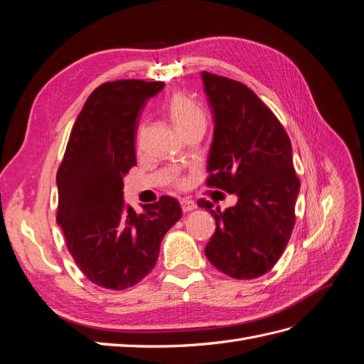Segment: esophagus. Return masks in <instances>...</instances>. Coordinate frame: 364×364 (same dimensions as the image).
I'll use <instances>...</instances> for the list:
<instances>
[{"label": "esophagus", "instance_id": "1", "mask_svg": "<svg viewBox=\"0 0 364 364\" xmlns=\"http://www.w3.org/2000/svg\"><path fill=\"white\" fill-rule=\"evenodd\" d=\"M181 206H182V211L183 213H190V211H193V209L197 208L196 202L191 200V199H182L181 200Z\"/></svg>", "mask_w": 364, "mask_h": 364}]
</instances>
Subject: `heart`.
<instances>
[{
  "instance_id": "obj_1",
  "label": "heart",
  "mask_w": 364,
  "mask_h": 364,
  "mask_svg": "<svg viewBox=\"0 0 364 364\" xmlns=\"http://www.w3.org/2000/svg\"><path fill=\"white\" fill-rule=\"evenodd\" d=\"M165 109H167V114L171 119L173 126L178 129L181 134L183 130L190 129L196 124H202L206 121L205 112L202 106L193 100L191 97L185 95L182 92L174 94L168 98L167 105H165ZM183 179H178V185H183Z\"/></svg>"
}]
</instances>
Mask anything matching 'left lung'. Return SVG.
Returning a JSON list of instances; mask_svg holds the SVG:
<instances>
[{
  "mask_svg": "<svg viewBox=\"0 0 364 364\" xmlns=\"http://www.w3.org/2000/svg\"><path fill=\"white\" fill-rule=\"evenodd\" d=\"M214 117L206 185L235 194L222 213L205 199L215 232L205 255L235 279H253L273 269L289 245L301 182L293 167L291 142L279 119L243 83L202 73Z\"/></svg>",
  "mask_w": 364,
  "mask_h": 364,
  "instance_id": "left-lung-1",
  "label": "left lung"
}]
</instances>
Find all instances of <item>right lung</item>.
<instances>
[{
  "label": "right lung",
  "mask_w": 364,
  "mask_h": 364,
  "mask_svg": "<svg viewBox=\"0 0 364 364\" xmlns=\"http://www.w3.org/2000/svg\"><path fill=\"white\" fill-rule=\"evenodd\" d=\"M162 87L144 80L98 86L75 119L58 170L56 220L77 267L98 287L126 290L144 279L164 235L182 217L170 196L144 205L142 214L123 200V178L136 165L139 117Z\"/></svg>",
  "instance_id": "1"
}]
</instances>
